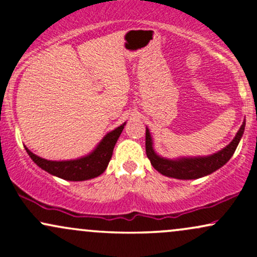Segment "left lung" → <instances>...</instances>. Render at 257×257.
<instances>
[{"label": "left lung", "mask_w": 257, "mask_h": 257, "mask_svg": "<svg viewBox=\"0 0 257 257\" xmlns=\"http://www.w3.org/2000/svg\"><path fill=\"white\" fill-rule=\"evenodd\" d=\"M245 120L239 128L237 134L231 143L221 151L206 157H191V158H179V159H167L158 156L153 150V143L151 134L146 128V155L151 162L152 167L168 178L191 180L198 179L202 176L209 175L214 173L219 168L225 166L237 149L241 137H243Z\"/></svg>", "instance_id": "left-lung-1"}]
</instances>
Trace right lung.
I'll list each match as a JSON object with an SVG mask.
<instances>
[{
  "label": "right lung",
  "mask_w": 257,
  "mask_h": 257,
  "mask_svg": "<svg viewBox=\"0 0 257 257\" xmlns=\"http://www.w3.org/2000/svg\"><path fill=\"white\" fill-rule=\"evenodd\" d=\"M124 125L125 123H123L118 128L106 134L93 152L85 156V157L78 159L59 162L48 161V159L38 157L35 153H32L28 147H24L32 161L38 167L46 170L47 173L58 176L60 179L69 180V181H84V180L96 178V176L101 175L105 172V169L108 166V162L112 157L113 147L116 145Z\"/></svg>",
  "instance_id": "1"
}]
</instances>
